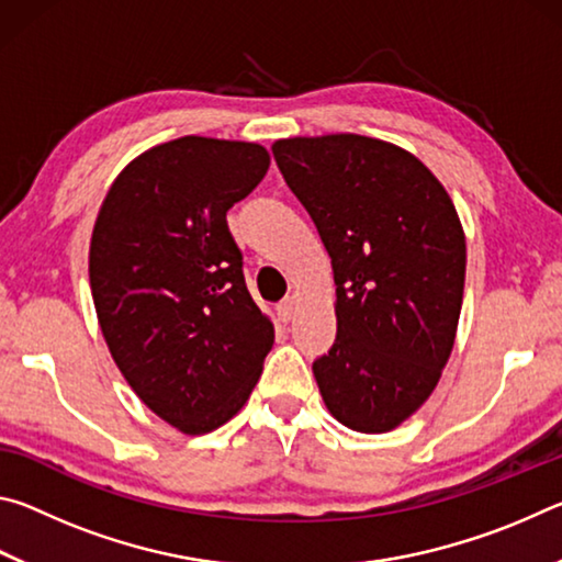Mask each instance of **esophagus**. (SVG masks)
Returning a JSON list of instances; mask_svg holds the SVG:
<instances>
[{"instance_id": "esophagus-1", "label": "esophagus", "mask_w": 562, "mask_h": 562, "mask_svg": "<svg viewBox=\"0 0 562 562\" xmlns=\"http://www.w3.org/2000/svg\"><path fill=\"white\" fill-rule=\"evenodd\" d=\"M294 310H297V300L294 297H284L282 302H278V315L282 322H290L294 317Z\"/></svg>"}]
</instances>
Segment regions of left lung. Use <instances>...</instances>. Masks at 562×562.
<instances>
[{
	"instance_id": "obj_1",
	"label": "left lung",
	"mask_w": 562,
	"mask_h": 562,
	"mask_svg": "<svg viewBox=\"0 0 562 562\" xmlns=\"http://www.w3.org/2000/svg\"><path fill=\"white\" fill-rule=\"evenodd\" d=\"M272 156L335 270L337 339L312 364L322 398L349 429L392 431L453 349L465 280L456 207L422 160L376 138H284Z\"/></svg>"
}]
</instances>
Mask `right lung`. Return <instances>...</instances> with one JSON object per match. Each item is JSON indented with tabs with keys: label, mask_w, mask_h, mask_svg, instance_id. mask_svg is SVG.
Returning <instances> with one entry per match:
<instances>
[{
	"label": "right lung",
	"mask_w": 562,
	"mask_h": 562,
	"mask_svg": "<svg viewBox=\"0 0 562 562\" xmlns=\"http://www.w3.org/2000/svg\"><path fill=\"white\" fill-rule=\"evenodd\" d=\"M258 144L186 136L121 170L91 235L103 339L150 412L205 434L240 412L274 341L225 213L268 173Z\"/></svg>",
	"instance_id": "obj_1"
}]
</instances>
